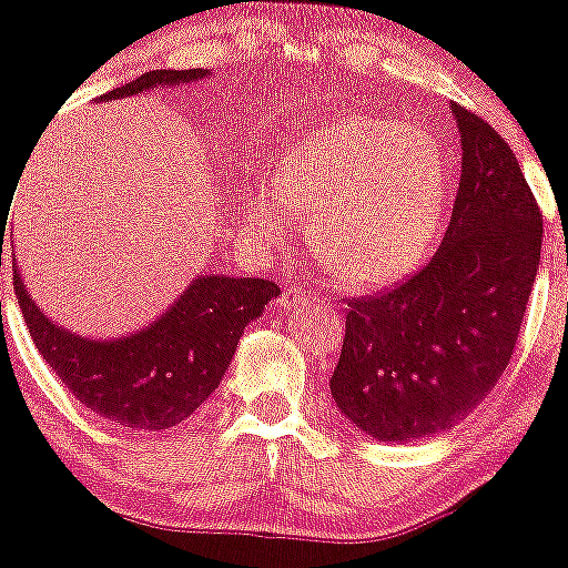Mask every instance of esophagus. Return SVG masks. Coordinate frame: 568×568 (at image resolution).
<instances>
[{"instance_id": "esophagus-1", "label": "esophagus", "mask_w": 568, "mask_h": 568, "mask_svg": "<svg viewBox=\"0 0 568 568\" xmlns=\"http://www.w3.org/2000/svg\"><path fill=\"white\" fill-rule=\"evenodd\" d=\"M285 296L294 300V303H305V300H316V291L305 288V285H294V288L285 291Z\"/></svg>"}]
</instances>
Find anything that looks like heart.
<instances>
[{"label":"heart","mask_w":568,"mask_h":568,"mask_svg":"<svg viewBox=\"0 0 568 568\" xmlns=\"http://www.w3.org/2000/svg\"><path fill=\"white\" fill-rule=\"evenodd\" d=\"M447 209L436 141L402 121L351 115L303 138L277 181L254 195L257 223L283 237L311 214L308 243L336 277L359 288L396 283L427 260Z\"/></svg>","instance_id":"obj_1"}]
</instances>
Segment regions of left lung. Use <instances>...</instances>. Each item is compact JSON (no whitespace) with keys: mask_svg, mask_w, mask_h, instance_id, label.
Returning <instances> with one entry per match:
<instances>
[{"mask_svg":"<svg viewBox=\"0 0 568 568\" xmlns=\"http://www.w3.org/2000/svg\"><path fill=\"white\" fill-rule=\"evenodd\" d=\"M462 183L430 263L351 296L331 396L379 442L433 436L467 416L507 371L540 263L544 214L507 141L453 104Z\"/></svg>","mask_w":568,"mask_h":568,"instance_id":"obj_1","label":"left lung"}]
</instances>
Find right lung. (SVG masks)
<instances>
[{
  "label": "right lung",
  "mask_w": 568,
  "mask_h": 568,
  "mask_svg": "<svg viewBox=\"0 0 568 568\" xmlns=\"http://www.w3.org/2000/svg\"><path fill=\"white\" fill-rule=\"evenodd\" d=\"M209 70H150L106 95H126L203 79ZM4 243V226H2ZM19 308L42 359L99 416L135 430H170L221 385L240 334L280 294L272 280L197 277L161 320L124 339H84L39 311L13 272Z\"/></svg>",
  "instance_id": "obj_1"
}]
</instances>
